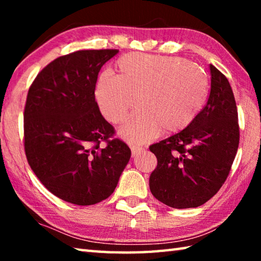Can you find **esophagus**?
Segmentation results:
<instances>
[{
  "mask_svg": "<svg viewBox=\"0 0 261 261\" xmlns=\"http://www.w3.org/2000/svg\"><path fill=\"white\" fill-rule=\"evenodd\" d=\"M144 152V148L138 147V146H131V153L132 156H137Z\"/></svg>",
  "mask_w": 261,
  "mask_h": 261,
  "instance_id": "esophagus-1",
  "label": "esophagus"
}]
</instances>
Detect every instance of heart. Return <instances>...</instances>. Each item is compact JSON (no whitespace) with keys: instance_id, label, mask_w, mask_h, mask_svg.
<instances>
[{"instance_id":"obj_1","label":"heart","mask_w":261,"mask_h":261,"mask_svg":"<svg viewBox=\"0 0 261 261\" xmlns=\"http://www.w3.org/2000/svg\"><path fill=\"white\" fill-rule=\"evenodd\" d=\"M117 76L100 74L95 100L110 123H120L134 107L138 109L120 127L131 143L143 144L160 130L175 134L187 129L200 114L208 95L205 70L179 56L130 53L115 64Z\"/></svg>"}]
</instances>
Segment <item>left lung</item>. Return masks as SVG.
Masks as SVG:
<instances>
[{"label": "left lung", "mask_w": 261, "mask_h": 261, "mask_svg": "<svg viewBox=\"0 0 261 261\" xmlns=\"http://www.w3.org/2000/svg\"><path fill=\"white\" fill-rule=\"evenodd\" d=\"M211 92L191 125L149 146L158 166L149 176L154 197L173 208L205 204L230 171L240 144L235 96L228 79L210 64Z\"/></svg>", "instance_id": "left-lung-1"}]
</instances>
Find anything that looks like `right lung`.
Segmentation results:
<instances>
[{"label":"right lung","mask_w":261,"mask_h":261,"mask_svg":"<svg viewBox=\"0 0 261 261\" xmlns=\"http://www.w3.org/2000/svg\"><path fill=\"white\" fill-rule=\"evenodd\" d=\"M117 49L57 57L31 85L24 110L29 165L47 190L74 205H94L114 192L130 160L95 101L100 69ZM108 145L100 146V141Z\"/></svg>","instance_id":"1"}]
</instances>
